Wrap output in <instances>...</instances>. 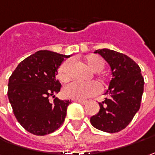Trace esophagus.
<instances>
[{
  "label": "esophagus",
  "instance_id": "1",
  "mask_svg": "<svg viewBox=\"0 0 155 155\" xmlns=\"http://www.w3.org/2000/svg\"><path fill=\"white\" fill-rule=\"evenodd\" d=\"M74 101H76L78 103H81V104H86L87 103V101H81V100H74Z\"/></svg>",
  "mask_w": 155,
  "mask_h": 155
}]
</instances>
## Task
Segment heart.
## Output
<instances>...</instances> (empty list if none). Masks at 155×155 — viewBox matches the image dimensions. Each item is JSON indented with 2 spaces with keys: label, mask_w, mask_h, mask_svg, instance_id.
Masks as SVG:
<instances>
[{
  "label": "heart",
  "mask_w": 155,
  "mask_h": 155,
  "mask_svg": "<svg viewBox=\"0 0 155 155\" xmlns=\"http://www.w3.org/2000/svg\"><path fill=\"white\" fill-rule=\"evenodd\" d=\"M85 64L91 71L98 73L104 68V63L100 58L89 55L85 58ZM71 61H65L58 70V78L61 81L66 82L69 80V70H70ZM100 90L99 85L94 81L89 82H71L67 85L63 89V94L66 97L74 99V100H81L84 101L87 98L91 97L98 94Z\"/></svg>",
  "instance_id": "obj_1"
}]
</instances>
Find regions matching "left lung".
Listing matches in <instances>:
<instances>
[{"label":"left lung","mask_w":155,"mask_h":155,"mask_svg":"<svg viewBox=\"0 0 155 155\" xmlns=\"http://www.w3.org/2000/svg\"><path fill=\"white\" fill-rule=\"evenodd\" d=\"M94 54L108 63L112 79L105 92L110 96L99 102L100 111L90 118V122L99 130L117 133L124 129L139 111L144 79L138 64L127 55L108 48L98 49Z\"/></svg>","instance_id":"8db88e82"}]
</instances>
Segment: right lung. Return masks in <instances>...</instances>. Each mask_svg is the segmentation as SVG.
I'll return each instance as SVG.
<instances>
[{
	"label": "right lung",
	"mask_w": 155,
	"mask_h": 155,
	"mask_svg": "<svg viewBox=\"0 0 155 155\" xmlns=\"http://www.w3.org/2000/svg\"><path fill=\"white\" fill-rule=\"evenodd\" d=\"M64 55L48 50H40L20 62L8 81V96L18 122L28 132L46 135L58 129L64 121L71 101L55 97L61 85L58 69Z\"/></svg>",
	"instance_id": "1"
}]
</instances>
